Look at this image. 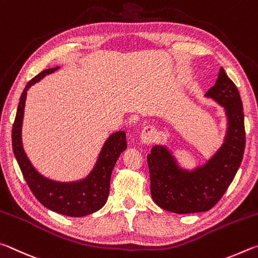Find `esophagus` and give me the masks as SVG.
Segmentation results:
<instances>
[{
    "label": "esophagus",
    "mask_w": 258,
    "mask_h": 258,
    "mask_svg": "<svg viewBox=\"0 0 258 258\" xmlns=\"http://www.w3.org/2000/svg\"><path fill=\"white\" fill-rule=\"evenodd\" d=\"M141 139L143 143L151 144L156 139V130L153 126H145L141 134Z\"/></svg>",
    "instance_id": "esophagus-1"
}]
</instances>
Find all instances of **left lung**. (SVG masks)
<instances>
[{"mask_svg": "<svg viewBox=\"0 0 258 258\" xmlns=\"http://www.w3.org/2000/svg\"><path fill=\"white\" fill-rule=\"evenodd\" d=\"M206 96L224 107L228 117L227 136L214 156L192 171L180 168L164 146H154L147 156L152 198L165 211L187 214L211 210L227 191L241 164L246 144L242 102L223 68Z\"/></svg>", "mask_w": 258, "mask_h": 258, "instance_id": "obj_1", "label": "left lung"}]
</instances>
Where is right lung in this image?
<instances>
[{"instance_id": "add662e5", "label": "right lung", "mask_w": 258, "mask_h": 258, "mask_svg": "<svg viewBox=\"0 0 258 258\" xmlns=\"http://www.w3.org/2000/svg\"><path fill=\"white\" fill-rule=\"evenodd\" d=\"M57 69L58 67L44 70L26 85L12 126V148L22 175L37 201L56 213L80 218L92 214L105 205L110 192L113 168L121 153L126 148L125 133L117 132L108 137L98 156L96 165L84 180L76 182H57L39 174L27 157L21 142V126L27 90L44 76L52 74Z\"/></svg>"}]
</instances>
